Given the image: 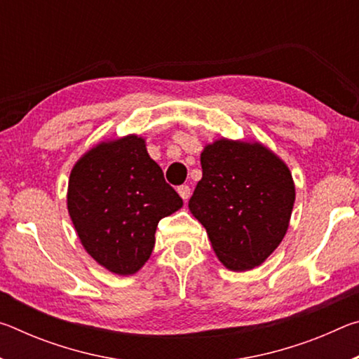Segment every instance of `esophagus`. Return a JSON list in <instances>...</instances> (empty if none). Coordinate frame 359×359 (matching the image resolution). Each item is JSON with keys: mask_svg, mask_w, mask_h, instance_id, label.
<instances>
[{"mask_svg": "<svg viewBox=\"0 0 359 359\" xmlns=\"http://www.w3.org/2000/svg\"><path fill=\"white\" fill-rule=\"evenodd\" d=\"M177 191H179V194H180V198L184 199V201L187 203L188 198H190V194H191L190 187H188V185H182V187L177 188Z\"/></svg>", "mask_w": 359, "mask_h": 359, "instance_id": "esophagus-1", "label": "esophagus"}]
</instances>
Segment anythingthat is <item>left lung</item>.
Segmentation results:
<instances>
[{
    "label": "left lung",
    "instance_id": "1",
    "mask_svg": "<svg viewBox=\"0 0 359 359\" xmlns=\"http://www.w3.org/2000/svg\"><path fill=\"white\" fill-rule=\"evenodd\" d=\"M203 179L188 203L229 271L269 258L288 231L296 190L290 168L259 141L220 137L201 154Z\"/></svg>",
    "mask_w": 359,
    "mask_h": 359
}]
</instances>
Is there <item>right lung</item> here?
I'll use <instances>...</instances> for the list:
<instances>
[{
	"label": "right lung",
	"instance_id": "obj_1",
	"mask_svg": "<svg viewBox=\"0 0 359 359\" xmlns=\"http://www.w3.org/2000/svg\"><path fill=\"white\" fill-rule=\"evenodd\" d=\"M82 247L117 276L142 269L155 247L158 222L184 201L151 160L145 137L106 139L72 166L66 194Z\"/></svg>",
	"mask_w": 359,
	"mask_h": 359
}]
</instances>
